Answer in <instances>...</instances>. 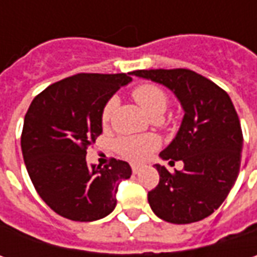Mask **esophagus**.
Masks as SVG:
<instances>
[{"label": "esophagus", "instance_id": "1", "mask_svg": "<svg viewBox=\"0 0 257 257\" xmlns=\"http://www.w3.org/2000/svg\"><path fill=\"white\" fill-rule=\"evenodd\" d=\"M142 169H143V166H140V164H133L132 166V170H133L134 174H139V173L142 172Z\"/></svg>", "mask_w": 257, "mask_h": 257}]
</instances>
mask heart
<instances>
[{
	"label": "heart",
	"instance_id": "obj_1",
	"mask_svg": "<svg viewBox=\"0 0 257 257\" xmlns=\"http://www.w3.org/2000/svg\"><path fill=\"white\" fill-rule=\"evenodd\" d=\"M132 95H133L134 101L153 118L162 117L169 105L167 94L164 93L159 85L152 84V83H144V84L134 87ZM117 104H118L117 97L108 98L104 104L103 110H101V124L104 127L108 125V123L111 121ZM159 144H160V140L152 134L130 136V137H120L115 142V150L128 160L142 162L159 147Z\"/></svg>",
	"mask_w": 257,
	"mask_h": 257
}]
</instances>
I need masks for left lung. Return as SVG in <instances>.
I'll list each match as a JSON object with an SVG mask.
<instances>
[{"mask_svg": "<svg viewBox=\"0 0 257 257\" xmlns=\"http://www.w3.org/2000/svg\"><path fill=\"white\" fill-rule=\"evenodd\" d=\"M137 75L163 84L184 110L182 125L160 157L182 160V172L156 164L160 182L149 192L156 216L174 224L199 222L220 207L237 179L243 134L229 94L187 68L137 70Z\"/></svg>", "mask_w": 257, "mask_h": 257, "instance_id": "1", "label": "left lung"}]
</instances>
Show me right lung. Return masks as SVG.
I'll use <instances>...</instances> for the list:
<instances>
[{
    "instance_id": "add662e5",
    "label": "right lung",
    "mask_w": 257,
    "mask_h": 257,
    "mask_svg": "<svg viewBox=\"0 0 257 257\" xmlns=\"http://www.w3.org/2000/svg\"><path fill=\"white\" fill-rule=\"evenodd\" d=\"M128 74H81L48 85L30 104L21 134L25 167L35 190L57 214L94 222L113 212L118 183L132 176L127 162L104 167L85 162L103 132L101 110Z\"/></svg>"
}]
</instances>
